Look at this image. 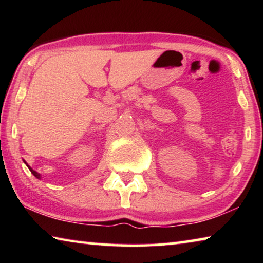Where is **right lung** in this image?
<instances>
[{"label":"right lung","mask_w":263,"mask_h":263,"mask_svg":"<svg viewBox=\"0 0 263 263\" xmlns=\"http://www.w3.org/2000/svg\"><path fill=\"white\" fill-rule=\"evenodd\" d=\"M26 166H28V163H26ZM28 167H29V169H30V171H31V173H32V174H33L35 177H37V179H41V174H38V173L35 172V171H33V169L31 168L30 166H28Z\"/></svg>","instance_id":"right-lung-1"}]
</instances>
